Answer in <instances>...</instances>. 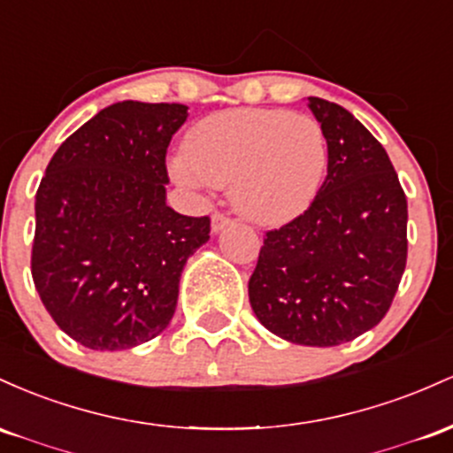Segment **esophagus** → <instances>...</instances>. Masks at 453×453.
<instances>
[{
    "label": "esophagus",
    "mask_w": 453,
    "mask_h": 453,
    "mask_svg": "<svg viewBox=\"0 0 453 453\" xmlns=\"http://www.w3.org/2000/svg\"><path fill=\"white\" fill-rule=\"evenodd\" d=\"M231 225H233V220H231V218H226L225 213H213V216H211V231L213 233H220L222 228H226Z\"/></svg>",
    "instance_id": "34e87169"
}]
</instances>
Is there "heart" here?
<instances>
[{"label":"heart","mask_w":453,"mask_h":453,"mask_svg":"<svg viewBox=\"0 0 453 453\" xmlns=\"http://www.w3.org/2000/svg\"><path fill=\"white\" fill-rule=\"evenodd\" d=\"M329 143L314 117L280 109H233L196 121L184 156L171 162L188 186H228L235 211L261 226L302 216L321 192Z\"/></svg>","instance_id":"obj_1"}]
</instances>
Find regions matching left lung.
Here are the masks:
<instances>
[{"label": "left lung", "instance_id": "left-lung-1", "mask_svg": "<svg viewBox=\"0 0 453 453\" xmlns=\"http://www.w3.org/2000/svg\"><path fill=\"white\" fill-rule=\"evenodd\" d=\"M329 143L308 211L269 231L248 282L257 319L278 338L338 347L388 314L406 265V196L388 151L359 119L306 98Z\"/></svg>", "mask_w": 453, "mask_h": 453}]
</instances>
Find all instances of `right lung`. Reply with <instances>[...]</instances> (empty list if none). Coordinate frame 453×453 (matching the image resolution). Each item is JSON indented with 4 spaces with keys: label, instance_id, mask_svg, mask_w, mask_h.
I'll list each match as a JSON object with an SVG mask.
<instances>
[{
    "label": "right lung",
    "instance_id": "add662e5",
    "mask_svg": "<svg viewBox=\"0 0 453 453\" xmlns=\"http://www.w3.org/2000/svg\"><path fill=\"white\" fill-rule=\"evenodd\" d=\"M186 117L184 104L115 103L44 171L32 276L53 321L83 347L132 349L165 332L186 261L210 240V218L166 205V147Z\"/></svg>",
    "mask_w": 453,
    "mask_h": 453
}]
</instances>
